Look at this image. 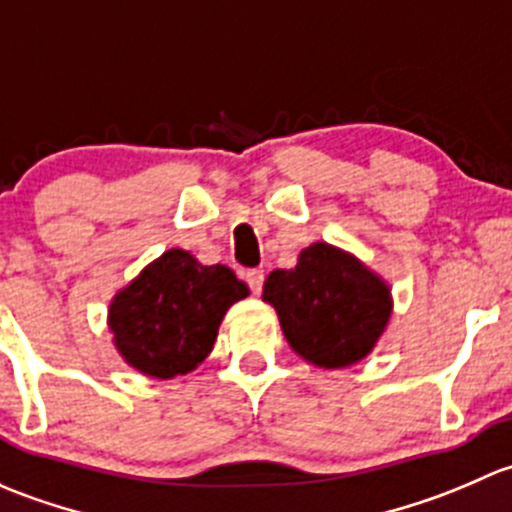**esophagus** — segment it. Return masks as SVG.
<instances>
[{
	"label": "esophagus",
	"instance_id": "1",
	"mask_svg": "<svg viewBox=\"0 0 512 512\" xmlns=\"http://www.w3.org/2000/svg\"><path fill=\"white\" fill-rule=\"evenodd\" d=\"M244 278H246V283H249L251 291H254L256 295L261 293V288H263V278H266V276H263L261 268H251V271H246V273H244Z\"/></svg>",
	"mask_w": 512,
	"mask_h": 512
}]
</instances>
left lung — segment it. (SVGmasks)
I'll use <instances>...</instances> for the list:
<instances>
[{"instance_id": "left-lung-1", "label": "left lung", "mask_w": 512, "mask_h": 512, "mask_svg": "<svg viewBox=\"0 0 512 512\" xmlns=\"http://www.w3.org/2000/svg\"><path fill=\"white\" fill-rule=\"evenodd\" d=\"M263 300L276 308L288 345L325 370L370 355L392 315L387 283L325 241L300 251L291 271L276 268L263 283Z\"/></svg>"}]
</instances>
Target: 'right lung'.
Here are the masks:
<instances>
[{
  "label": "right lung",
  "instance_id": "obj_1",
  "mask_svg": "<svg viewBox=\"0 0 512 512\" xmlns=\"http://www.w3.org/2000/svg\"><path fill=\"white\" fill-rule=\"evenodd\" d=\"M246 295L231 268L202 266L189 251L170 249L115 295L108 325L130 367L170 379L212 352L226 310Z\"/></svg>",
  "mask_w": 512,
  "mask_h": 512
}]
</instances>
